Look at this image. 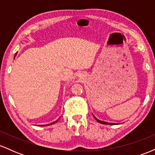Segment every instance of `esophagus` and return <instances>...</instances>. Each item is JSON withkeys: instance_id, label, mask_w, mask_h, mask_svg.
I'll return each mask as SVG.
<instances>
[{"instance_id": "1", "label": "esophagus", "mask_w": 155, "mask_h": 155, "mask_svg": "<svg viewBox=\"0 0 155 155\" xmlns=\"http://www.w3.org/2000/svg\"><path fill=\"white\" fill-rule=\"evenodd\" d=\"M81 76V77H82V76ZM81 77H80V78H81Z\"/></svg>"}]
</instances>
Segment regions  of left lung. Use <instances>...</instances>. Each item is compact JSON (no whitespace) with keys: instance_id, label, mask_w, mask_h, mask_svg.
<instances>
[{"instance_id":"1","label":"left lung","mask_w":155,"mask_h":155,"mask_svg":"<svg viewBox=\"0 0 155 155\" xmlns=\"http://www.w3.org/2000/svg\"><path fill=\"white\" fill-rule=\"evenodd\" d=\"M95 119L97 121V122H99V123H101V124H113V123H108V122H102V121H100V120H97V118H95Z\"/></svg>"}]
</instances>
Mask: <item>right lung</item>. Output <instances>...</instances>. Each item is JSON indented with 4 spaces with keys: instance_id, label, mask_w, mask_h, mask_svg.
Listing matches in <instances>:
<instances>
[{
    "instance_id": "obj_1",
    "label": "right lung",
    "mask_w": 155,
    "mask_h": 155,
    "mask_svg": "<svg viewBox=\"0 0 155 155\" xmlns=\"http://www.w3.org/2000/svg\"><path fill=\"white\" fill-rule=\"evenodd\" d=\"M58 122V120H57V121H55V122H51V123L50 124H54L55 123V122ZM47 125H49V124H47ZM41 126H44V125H41Z\"/></svg>"
}]
</instances>
